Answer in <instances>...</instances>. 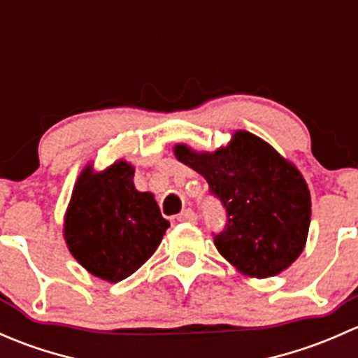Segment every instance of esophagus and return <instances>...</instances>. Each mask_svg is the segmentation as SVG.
<instances>
[{"label": "esophagus", "mask_w": 358, "mask_h": 358, "mask_svg": "<svg viewBox=\"0 0 358 358\" xmlns=\"http://www.w3.org/2000/svg\"><path fill=\"white\" fill-rule=\"evenodd\" d=\"M176 220H178V222L196 223L197 222V215L192 211V209H185V211H182L178 216H176Z\"/></svg>", "instance_id": "obj_1"}]
</instances>
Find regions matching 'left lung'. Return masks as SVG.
I'll list each match as a JSON object with an SVG mask.
<instances>
[{"label":"left lung","instance_id":"1","mask_svg":"<svg viewBox=\"0 0 358 358\" xmlns=\"http://www.w3.org/2000/svg\"><path fill=\"white\" fill-rule=\"evenodd\" d=\"M173 152L204 176L225 206L229 223L215 236V246L230 265L251 279H266L298 259L308 237L312 201L291 161L246 129H237L213 152L187 143H176Z\"/></svg>","mask_w":358,"mask_h":358}]
</instances>
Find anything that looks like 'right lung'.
Segmentation results:
<instances>
[{"label":"right lung","instance_id":"add662e5","mask_svg":"<svg viewBox=\"0 0 358 358\" xmlns=\"http://www.w3.org/2000/svg\"><path fill=\"white\" fill-rule=\"evenodd\" d=\"M135 166L117 159L102 171L83 168L64 215V239L92 275L119 282L154 255L169 222L152 192L133 183Z\"/></svg>","mask_w":358,"mask_h":358}]
</instances>
